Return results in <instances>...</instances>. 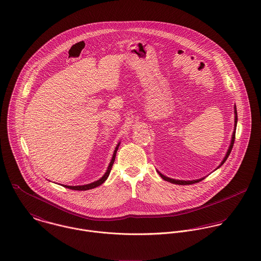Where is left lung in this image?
<instances>
[{
    "label": "left lung",
    "mask_w": 261,
    "mask_h": 261,
    "mask_svg": "<svg viewBox=\"0 0 261 261\" xmlns=\"http://www.w3.org/2000/svg\"><path fill=\"white\" fill-rule=\"evenodd\" d=\"M234 113H235V121H234V132H233V135H232V139H231V144H230V146H229V149L227 150V152H226V155H225V158L223 159V161L221 162V164H220V166L219 167H221L222 165H223L224 163H225V161L227 160V158L229 156V154H230V152H231V149L233 148V145H234V141H235V133H236V125H237V112H236V107H234ZM218 167V168H219ZM158 173H159V175L162 177V179H164L165 181H168V182H170V183H173V184H178V185H192V184H195V183H199L200 181H202L204 178H202V179H198V180H193V181H183V180H175V179H171V178H168V177H166V176H164L163 174H161L159 171H158Z\"/></svg>",
    "instance_id": "1"
}]
</instances>
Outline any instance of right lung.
<instances>
[{
  "instance_id": "add662e5",
  "label": "right lung",
  "mask_w": 261,
  "mask_h": 261,
  "mask_svg": "<svg viewBox=\"0 0 261 261\" xmlns=\"http://www.w3.org/2000/svg\"><path fill=\"white\" fill-rule=\"evenodd\" d=\"M119 144H120V143H118V144H117L116 148H115L114 151H113L112 161H111V163H110V165H109V168H108V170H107L106 174H105V175H103L99 180H97V181H95V182H93V183L87 184V185H82V186H66V185H65L64 187H65V188H68V189H70V190H76V191H86V190L93 189V188H96V187L100 186L101 184H103V183L106 182V180L108 179V177L110 176V173H111V170H112V165H113V163H114L115 154H116V151H117L118 147H119Z\"/></svg>"
}]
</instances>
